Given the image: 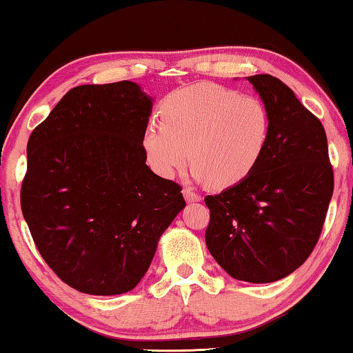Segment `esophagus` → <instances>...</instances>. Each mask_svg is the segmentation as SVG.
Segmentation results:
<instances>
[{
	"instance_id": "obj_1",
	"label": "esophagus",
	"mask_w": 353,
	"mask_h": 353,
	"mask_svg": "<svg viewBox=\"0 0 353 353\" xmlns=\"http://www.w3.org/2000/svg\"><path fill=\"white\" fill-rule=\"evenodd\" d=\"M182 193H183V198H185L188 203H196V201H199V199H201V196H199L196 192H193L192 188H185V190H183Z\"/></svg>"
}]
</instances>
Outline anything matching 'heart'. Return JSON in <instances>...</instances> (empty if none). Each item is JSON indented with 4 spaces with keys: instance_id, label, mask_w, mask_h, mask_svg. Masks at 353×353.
I'll return each instance as SVG.
<instances>
[{
    "instance_id": "obj_1",
    "label": "heart",
    "mask_w": 353,
    "mask_h": 353,
    "mask_svg": "<svg viewBox=\"0 0 353 353\" xmlns=\"http://www.w3.org/2000/svg\"><path fill=\"white\" fill-rule=\"evenodd\" d=\"M160 115L161 123L149 125L143 136L152 170L172 177L190 157L193 177L215 188L244 181L260 161L271 133L270 110L260 98L212 82L168 94Z\"/></svg>"
}]
</instances>
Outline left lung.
<instances>
[{
    "instance_id": "1",
    "label": "left lung",
    "mask_w": 353,
    "mask_h": 353,
    "mask_svg": "<svg viewBox=\"0 0 353 353\" xmlns=\"http://www.w3.org/2000/svg\"><path fill=\"white\" fill-rule=\"evenodd\" d=\"M271 115V133L254 171L204 198L206 245L233 279L270 283L311 255L333 196V168L323 125L282 81L247 77Z\"/></svg>"
}]
</instances>
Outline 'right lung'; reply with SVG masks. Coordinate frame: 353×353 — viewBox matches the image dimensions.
Segmentation results:
<instances>
[{
	"instance_id": "add662e5",
	"label": "right lung",
	"mask_w": 353,
	"mask_h": 353,
	"mask_svg": "<svg viewBox=\"0 0 353 353\" xmlns=\"http://www.w3.org/2000/svg\"><path fill=\"white\" fill-rule=\"evenodd\" d=\"M154 98L136 82L71 88L31 133L23 217L42 259L77 292L138 285L185 201L145 165Z\"/></svg>"
}]
</instances>
